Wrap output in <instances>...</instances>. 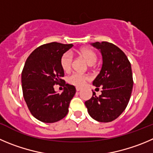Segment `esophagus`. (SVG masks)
Wrapping results in <instances>:
<instances>
[{"label":"esophagus","instance_id":"obj_1","mask_svg":"<svg viewBox=\"0 0 153 153\" xmlns=\"http://www.w3.org/2000/svg\"><path fill=\"white\" fill-rule=\"evenodd\" d=\"M81 89V88H79V87H76V91H79Z\"/></svg>","mask_w":153,"mask_h":153}]
</instances>
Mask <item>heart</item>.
I'll use <instances>...</instances> for the list:
<instances>
[{
	"instance_id": "heart-1",
	"label": "heart",
	"mask_w": 153,
	"mask_h": 153,
	"mask_svg": "<svg viewBox=\"0 0 153 153\" xmlns=\"http://www.w3.org/2000/svg\"><path fill=\"white\" fill-rule=\"evenodd\" d=\"M79 54L81 57H83L89 65H93L95 63L97 59V55L95 51H94L91 48H81L79 51ZM72 63H73V56H72V53L68 52V51L64 53L60 58V66L62 69L65 72H68L72 68ZM88 79H89L88 75L75 72L68 77L67 81L70 85L81 87Z\"/></svg>"
}]
</instances>
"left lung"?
<instances>
[{"label": "left lung", "mask_w": 153, "mask_h": 153, "mask_svg": "<svg viewBox=\"0 0 153 153\" xmlns=\"http://www.w3.org/2000/svg\"><path fill=\"white\" fill-rule=\"evenodd\" d=\"M100 50L102 66L93 85L102 87L99 97L93 96L85 102L89 115L100 122H110L126 109L132 92L133 75L131 62L125 53L107 41L93 43Z\"/></svg>", "instance_id": "left-lung-1"}]
</instances>
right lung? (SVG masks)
I'll use <instances>...</instances> for the list:
<instances>
[{
    "mask_svg": "<svg viewBox=\"0 0 153 153\" xmlns=\"http://www.w3.org/2000/svg\"><path fill=\"white\" fill-rule=\"evenodd\" d=\"M73 44L52 42L37 48L28 56L22 72L24 99L31 115L45 123L62 119L68 112L69 103L75 94V86L65 84L60 58ZM64 87L56 94L53 85Z\"/></svg>",
    "mask_w": 153,
    "mask_h": 153,
    "instance_id": "obj_1",
    "label": "right lung"
}]
</instances>
